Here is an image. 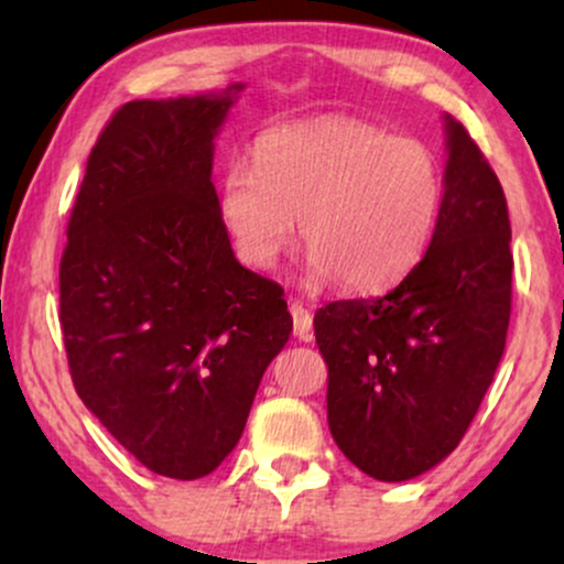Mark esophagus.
<instances>
[{
  "label": "esophagus",
  "mask_w": 564,
  "mask_h": 564,
  "mask_svg": "<svg viewBox=\"0 0 564 564\" xmlns=\"http://www.w3.org/2000/svg\"><path fill=\"white\" fill-rule=\"evenodd\" d=\"M291 318H294V336L296 339H313V313L304 307L302 302H291L289 307Z\"/></svg>",
  "instance_id": "esophagus-1"
}]
</instances>
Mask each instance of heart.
<instances>
[{
  "mask_svg": "<svg viewBox=\"0 0 564 564\" xmlns=\"http://www.w3.org/2000/svg\"><path fill=\"white\" fill-rule=\"evenodd\" d=\"M443 200V166L426 142L326 116L264 132L254 170L230 164L223 174L217 209L251 268H273L300 219L310 278L377 294L422 262Z\"/></svg>",
  "mask_w": 564,
  "mask_h": 564,
  "instance_id": "heart-1",
  "label": "heart"
}]
</instances>
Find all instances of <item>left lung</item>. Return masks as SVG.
Listing matches in <instances>:
<instances>
[{"label":"left lung","mask_w":564,"mask_h":564,"mask_svg":"<svg viewBox=\"0 0 564 564\" xmlns=\"http://www.w3.org/2000/svg\"><path fill=\"white\" fill-rule=\"evenodd\" d=\"M445 200L422 262L384 296L328 302V430L368 477L403 482L462 443L498 368L511 315L503 187L451 116Z\"/></svg>","instance_id":"obj_1"}]
</instances>
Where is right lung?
I'll return each instance as SVG.
<instances>
[{
  "label": "right lung",
  "instance_id": "obj_1",
  "mask_svg": "<svg viewBox=\"0 0 564 564\" xmlns=\"http://www.w3.org/2000/svg\"><path fill=\"white\" fill-rule=\"evenodd\" d=\"M238 89L121 106L89 153L61 260L82 403L172 480L236 448L291 334L283 289L241 268L217 209L215 134Z\"/></svg>",
  "mask_w": 564,
  "mask_h": 564
}]
</instances>
